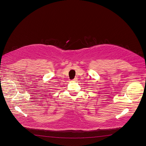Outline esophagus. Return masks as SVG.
Masks as SVG:
<instances>
[{
    "mask_svg": "<svg viewBox=\"0 0 146 146\" xmlns=\"http://www.w3.org/2000/svg\"><path fill=\"white\" fill-rule=\"evenodd\" d=\"M77 78H75L74 80H73V81H77Z\"/></svg>",
    "mask_w": 146,
    "mask_h": 146,
    "instance_id": "1",
    "label": "esophagus"
}]
</instances>
